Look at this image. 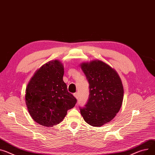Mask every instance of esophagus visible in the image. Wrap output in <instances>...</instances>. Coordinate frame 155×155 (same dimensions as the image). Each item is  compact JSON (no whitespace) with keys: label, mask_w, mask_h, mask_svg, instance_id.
Instances as JSON below:
<instances>
[{"label":"esophagus","mask_w":155,"mask_h":155,"mask_svg":"<svg viewBox=\"0 0 155 155\" xmlns=\"http://www.w3.org/2000/svg\"><path fill=\"white\" fill-rule=\"evenodd\" d=\"M73 95H74V96L75 97V98H76V99H78V92L74 93Z\"/></svg>","instance_id":"34e87169"}]
</instances>
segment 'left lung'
<instances>
[{
    "instance_id": "obj_1",
    "label": "left lung",
    "mask_w": 155,
    "mask_h": 155,
    "mask_svg": "<svg viewBox=\"0 0 155 155\" xmlns=\"http://www.w3.org/2000/svg\"><path fill=\"white\" fill-rule=\"evenodd\" d=\"M81 68L89 83V97L81 114L86 123L101 127L110 122L120 110L124 87L117 71L105 63L96 59L82 63Z\"/></svg>"
}]
</instances>
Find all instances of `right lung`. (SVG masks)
Segmentation results:
<instances>
[{"label":"right lung","instance_id":"obj_1","mask_svg":"<svg viewBox=\"0 0 155 155\" xmlns=\"http://www.w3.org/2000/svg\"><path fill=\"white\" fill-rule=\"evenodd\" d=\"M64 66L57 59L43 64L35 73L25 90V103L33 120L45 127L61 122L76 99L63 81Z\"/></svg>","mask_w":155,"mask_h":155}]
</instances>
